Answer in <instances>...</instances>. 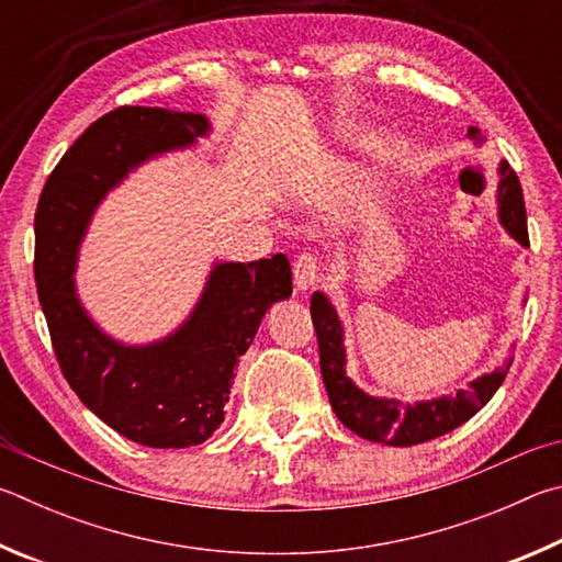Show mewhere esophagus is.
Wrapping results in <instances>:
<instances>
[{
  "instance_id": "1",
  "label": "esophagus",
  "mask_w": 562,
  "mask_h": 562,
  "mask_svg": "<svg viewBox=\"0 0 562 562\" xmlns=\"http://www.w3.org/2000/svg\"><path fill=\"white\" fill-rule=\"evenodd\" d=\"M293 283H296L299 293H306L318 283V263L311 254H301L293 261Z\"/></svg>"
}]
</instances>
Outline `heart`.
Here are the masks:
<instances>
[{"mask_svg":"<svg viewBox=\"0 0 562 562\" xmlns=\"http://www.w3.org/2000/svg\"><path fill=\"white\" fill-rule=\"evenodd\" d=\"M366 153H368V157H370V162L375 165V167H385V165H387V153L382 150V147H378V145H368V147H366Z\"/></svg>","mask_w":562,"mask_h":562,"instance_id":"1","label":"heart"}]
</instances>
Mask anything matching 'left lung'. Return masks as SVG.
<instances>
[{"mask_svg":"<svg viewBox=\"0 0 562 562\" xmlns=\"http://www.w3.org/2000/svg\"><path fill=\"white\" fill-rule=\"evenodd\" d=\"M469 137L476 145L484 143L479 127H469ZM498 222L514 236L520 246L528 244L526 226V204L524 190L516 172L510 170L506 160L498 162ZM311 318L318 336L321 348V375L326 382L330 405L336 409L338 419L350 431L368 441H385L390 447H415L422 441L437 439L447 431L457 429L469 422L486 402L496 395V390L504 382L506 372L514 358L494 372H486L469 382L467 390H459L457 395H441L431 400L409 402L375 397L360 390L346 372V333L336 306L323 291H316L311 299Z\"/></svg>","mask_w":562,"mask_h":562,"instance_id":"1","label":"left lung"}]
</instances>
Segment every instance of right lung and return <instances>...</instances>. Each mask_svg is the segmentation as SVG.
I'll return each mask as SVG.
<instances>
[{"label":"right lung","instance_id":"add662e5","mask_svg":"<svg viewBox=\"0 0 562 562\" xmlns=\"http://www.w3.org/2000/svg\"><path fill=\"white\" fill-rule=\"evenodd\" d=\"M210 131L202 113L115 108L68 147L36 206L34 276L58 366L98 419L143 447L184 449L214 435L239 358L266 311L293 291L283 254L214 261L182 326L145 346L108 336L78 299V249L105 194L147 160L194 147Z\"/></svg>","mask_w":562,"mask_h":562}]
</instances>
